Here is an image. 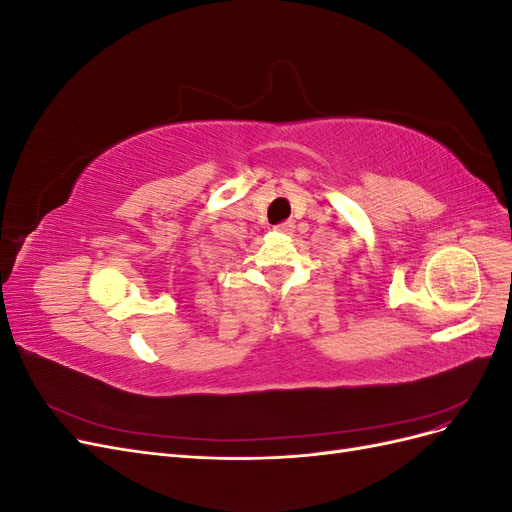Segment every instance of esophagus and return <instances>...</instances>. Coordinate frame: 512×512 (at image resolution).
Here are the masks:
<instances>
[{"instance_id": "34e87169", "label": "esophagus", "mask_w": 512, "mask_h": 512, "mask_svg": "<svg viewBox=\"0 0 512 512\" xmlns=\"http://www.w3.org/2000/svg\"><path fill=\"white\" fill-rule=\"evenodd\" d=\"M294 230V224L292 222H282L275 226V232H280V235H290V232Z\"/></svg>"}]
</instances>
